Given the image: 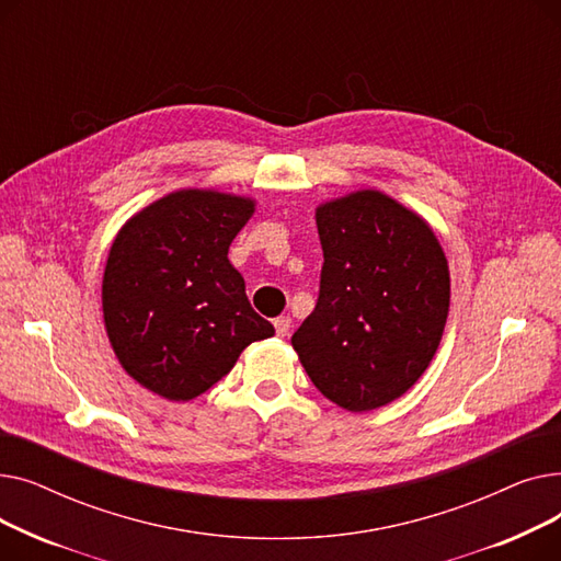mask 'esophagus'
Returning <instances> with one entry per match:
<instances>
[{
    "label": "esophagus",
    "instance_id": "34e87169",
    "mask_svg": "<svg viewBox=\"0 0 561 561\" xmlns=\"http://www.w3.org/2000/svg\"><path fill=\"white\" fill-rule=\"evenodd\" d=\"M288 330H290V318L288 316H282V318H277L275 320V332H277V336H286L288 334Z\"/></svg>",
    "mask_w": 561,
    "mask_h": 561
}]
</instances>
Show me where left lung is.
<instances>
[{"label": "left lung", "instance_id": "obj_1", "mask_svg": "<svg viewBox=\"0 0 561 561\" xmlns=\"http://www.w3.org/2000/svg\"><path fill=\"white\" fill-rule=\"evenodd\" d=\"M316 225L320 293L290 343L328 400L385 407L416 385L444 336L448 259L419 214L379 191L320 204Z\"/></svg>", "mask_w": 561, "mask_h": 561}]
</instances>
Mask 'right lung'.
Masks as SVG:
<instances>
[{
	"label": "right lung",
	"mask_w": 561,
	"mask_h": 561,
	"mask_svg": "<svg viewBox=\"0 0 561 561\" xmlns=\"http://www.w3.org/2000/svg\"><path fill=\"white\" fill-rule=\"evenodd\" d=\"M254 199L174 191L131 216L108 250L104 328L121 366L152 393L186 402L211 389L241 352L275 334L248 296L229 245Z\"/></svg>",
	"instance_id": "add662e5"
}]
</instances>
